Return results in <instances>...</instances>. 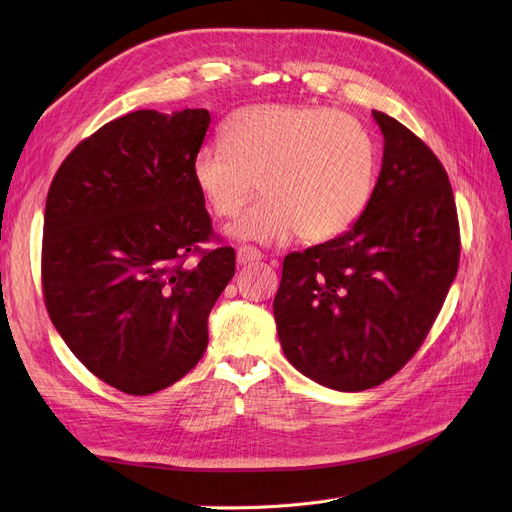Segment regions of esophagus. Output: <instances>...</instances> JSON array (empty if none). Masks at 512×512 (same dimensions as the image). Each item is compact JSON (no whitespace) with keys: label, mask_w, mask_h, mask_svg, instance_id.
Returning <instances> with one entry per match:
<instances>
[{"label":"esophagus","mask_w":512,"mask_h":512,"mask_svg":"<svg viewBox=\"0 0 512 512\" xmlns=\"http://www.w3.org/2000/svg\"><path fill=\"white\" fill-rule=\"evenodd\" d=\"M256 260H262V254H260V250H256V247H252V245L237 247L239 265H250V262H256Z\"/></svg>","instance_id":"34e87169"}]
</instances>
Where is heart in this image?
I'll list each match as a JSON object with an SVG mask.
<instances>
[{"label":"heart","mask_w":512,"mask_h":512,"mask_svg":"<svg viewBox=\"0 0 512 512\" xmlns=\"http://www.w3.org/2000/svg\"><path fill=\"white\" fill-rule=\"evenodd\" d=\"M196 188L230 220L260 190L267 198L232 226L260 243L327 241L361 218L374 194L376 147L359 119L316 104H254L232 113L224 143L198 149Z\"/></svg>","instance_id":"obj_1"}]
</instances>
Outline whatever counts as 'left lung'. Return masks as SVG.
<instances>
[{
  "label": "left lung",
  "instance_id": "1",
  "mask_svg": "<svg viewBox=\"0 0 512 512\" xmlns=\"http://www.w3.org/2000/svg\"><path fill=\"white\" fill-rule=\"evenodd\" d=\"M382 170L354 226L284 258L273 314L286 359L335 391L395 376L421 348L459 269V220L442 162L374 111Z\"/></svg>",
  "mask_w": 512,
  "mask_h": 512
}]
</instances>
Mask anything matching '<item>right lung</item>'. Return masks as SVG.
I'll list each match as a JSON object with an SVG mask.
<instances>
[{
    "label": "right lung",
    "instance_id": "1",
    "mask_svg": "<svg viewBox=\"0 0 512 512\" xmlns=\"http://www.w3.org/2000/svg\"><path fill=\"white\" fill-rule=\"evenodd\" d=\"M209 123L205 108L108 121L46 196V312L76 359L128 395L162 391L203 359L209 312L235 275L192 177Z\"/></svg>",
    "mask_w": 512,
    "mask_h": 512
}]
</instances>
